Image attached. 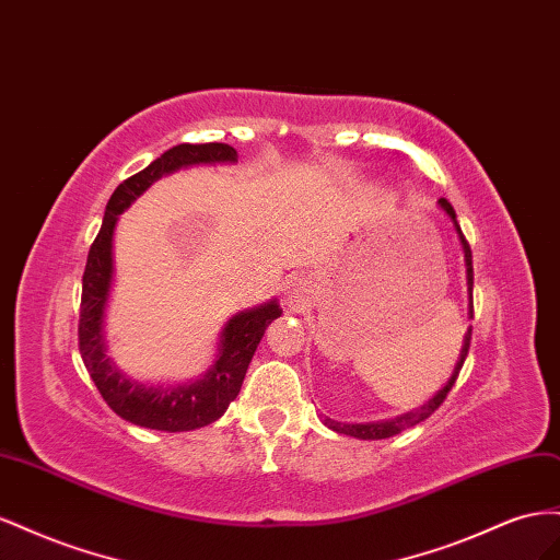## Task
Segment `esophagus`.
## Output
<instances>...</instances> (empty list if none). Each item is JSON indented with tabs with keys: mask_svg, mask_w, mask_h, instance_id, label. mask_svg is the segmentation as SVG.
<instances>
[{
	"mask_svg": "<svg viewBox=\"0 0 560 560\" xmlns=\"http://www.w3.org/2000/svg\"><path fill=\"white\" fill-rule=\"evenodd\" d=\"M293 298H298V295H293Z\"/></svg>",
	"mask_w": 560,
	"mask_h": 560,
	"instance_id": "1",
	"label": "esophagus"
}]
</instances>
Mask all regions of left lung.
Segmentation results:
<instances>
[{
	"label": "left lung",
	"instance_id": "left-lung-1",
	"mask_svg": "<svg viewBox=\"0 0 560 560\" xmlns=\"http://www.w3.org/2000/svg\"><path fill=\"white\" fill-rule=\"evenodd\" d=\"M439 203L443 206V211L453 218V222H455V230H457V234H459L462 248H465V260H467V283H469L471 318H474V265H471V248H469V242L465 238V234H462V230H459V225H457V218H455V211H453L451 201L441 199ZM469 347H471V328H469L467 338H465V347H462V354H459V361H457V365H455V373H453L451 382H448V385H445V387H443L434 398H431L429 404H424L422 408H418V410H412V412L404 415V418H394V420H387V422L345 424V422H338V420L324 418V424H326L328 429H332V431H338V434H347V436L363 439V441H375V439H389V436L398 434V431H404V429H408V427H415V424L424 422V420L429 418V415H434V412L441 408V404L445 401V396H448V394H451V389L455 387V382H457V377H459L462 365H465V359H467V354H469Z\"/></svg>",
	"mask_w": 560,
	"mask_h": 560
}]
</instances>
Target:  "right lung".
<instances>
[{"mask_svg": "<svg viewBox=\"0 0 560 560\" xmlns=\"http://www.w3.org/2000/svg\"><path fill=\"white\" fill-rule=\"evenodd\" d=\"M203 162H236V150L225 142L203 145H175L140 173L126 178L105 206V218L98 236L93 238L82 279V307H79V354L84 359L91 380L98 387L105 404L126 422L156 431H189L222 418V412L242 392L248 363L258 349L265 328L281 314L277 302L244 312L222 330V349L213 371L195 385L185 387H148L121 375L105 357L103 312L112 281V232L117 215L140 191L156 178L180 166Z\"/></svg>", "mask_w": 560, "mask_h": 560, "instance_id": "right-lung-1", "label": "right lung"}]
</instances>
